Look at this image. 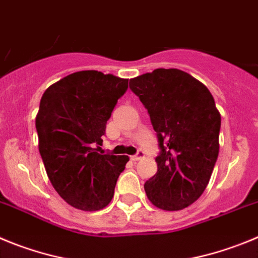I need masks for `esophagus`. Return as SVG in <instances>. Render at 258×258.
Listing matches in <instances>:
<instances>
[{
  "label": "esophagus",
  "mask_w": 258,
  "mask_h": 258,
  "mask_svg": "<svg viewBox=\"0 0 258 258\" xmlns=\"http://www.w3.org/2000/svg\"><path fill=\"white\" fill-rule=\"evenodd\" d=\"M144 152L143 150H139L138 152V154H135V155H132L131 157V161H134V162H138V161H140L141 158H144Z\"/></svg>",
  "instance_id": "esophagus-1"
}]
</instances>
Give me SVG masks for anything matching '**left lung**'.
Returning a JSON list of instances; mask_svg holds the SVG:
<instances>
[{
  "instance_id": "left-lung-1",
  "label": "left lung",
  "mask_w": 258,
  "mask_h": 258,
  "mask_svg": "<svg viewBox=\"0 0 258 258\" xmlns=\"http://www.w3.org/2000/svg\"><path fill=\"white\" fill-rule=\"evenodd\" d=\"M157 132L158 171L144 185L155 207L180 211L210 182L217 157L221 115L210 90L180 69H155L130 80Z\"/></svg>"
}]
</instances>
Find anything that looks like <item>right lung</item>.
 <instances>
[{
  "mask_svg": "<svg viewBox=\"0 0 258 258\" xmlns=\"http://www.w3.org/2000/svg\"><path fill=\"white\" fill-rule=\"evenodd\" d=\"M128 80L97 71L72 73L51 85L36 117L38 149L51 184L72 207H106L127 155L100 154L106 122Z\"/></svg>",
  "mask_w": 258,
  "mask_h": 258,
  "instance_id": "obj_1",
  "label": "right lung"
}]
</instances>
